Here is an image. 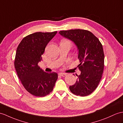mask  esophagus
<instances>
[{"label":"esophagus","mask_w":123,"mask_h":123,"mask_svg":"<svg viewBox=\"0 0 123 123\" xmlns=\"http://www.w3.org/2000/svg\"><path fill=\"white\" fill-rule=\"evenodd\" d=\"M58 74L59 76H61L62 77H65L66 76V74H65V73H59Z\"/></svg>","instance_id":"obj_1"}]
</instances>
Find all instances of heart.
Returning a JSON list of instances; mask_svg holds the SVG:
<instances>
[{
	"label": "heart",
	"mask_w": 123,
	"mask_h": 123,
	"mask_svg": "<svg viewBox=\"0 0 123 123\" xmlns=\"http://www.w3.org/2000/svg\"><path fill=\"white\" fill-rule=\"evenodd\" d=\"M62 42H67V43H69V44H70V42L69 41H68V40H63V41H62Z\"/></svg>",
	"instance_id": "obj_1"
}]
</instances>
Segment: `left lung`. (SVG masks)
Returning a JSON list of instances; mask_svg holds the SVG:
<instances>
[{"label": "left lung", "mask_w": 123, "mask_h": 123, "mask_svg": "<svg viewBox=\"0 0 123 123\" xmlns=\"http://www.w3.org/2000/svg\"><path fill=\"white\" fill-rule=\"evenodd\" d=\"M60 35L71 41L78 50V66L81 71L78 79L70 91L76 95L85 97L93 92L99 83L104 69V55L102 45L95 36L87 30L80 29L61 31Z\"/></svg>", "instance_id": "left-lung-1"}]
</instances>
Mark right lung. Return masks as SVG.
Returning <instances> with one entry per match:
<instances>
[{
    "instance_id": "right-lung-1",
    "label": "right lung",
    "mask_w": 123,
    "mask_h": 123,
    "mask_svg": "<svg viewBox=\"0 0 123 123\" xmlns=\"http://www.w3.org/2000/svg\"><path fill=\"white\" fill-rule=\"evenodd\" d=\"M57 32L30 34L22 39L17 47L14 67L18 76L26 90L36 97L49 94L58 78L57 74L45 73L37 65L47 44Z\"/></svg>"
}]
</instances>
